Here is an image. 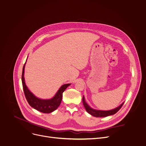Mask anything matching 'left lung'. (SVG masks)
Returning <instances> with one entry per match:
<instances>
[{
	"instance_id": "8db88e82",
	"label": "left lung",
	"mask_w": 146,
	"mask_h": 146,
	"mask_svg": "<svg viewBox=\"0 0 146 146\" xmlns=\"http://www.w3.org/2000/svg\"><path fill=\"white\" fill-rule=\"evenodd\" d=\"M82 103H83L84 106L86 111L89 114H90L91 115H92L94 117H106L108 116H110V115L115 114L117 112H118L120 110V109L122 107L123 105L124 104V103H123L122 104H121L117 108H116L114 110H110V111H99V110H94V109H92V108H90L85 102L84 96L82 98Z\"/></svg>"
}]
</instances>
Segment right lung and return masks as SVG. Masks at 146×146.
<instances>
[{"label": "right lung", "mask_w": 146, "mask_h": 146, "mask_svg": "<svg viewBox=\"0 0 146 146\" xmlns=\"http://www.w3.org/2000/svg\"><path fill=\"white\" fill-rule=\"evenodd\" d=\"M26 62L23 67L22 74V82L23 85V89L24 93L26 97V99L29 104V105L32 107L33 108L36 110L44 113H51L55 111L60 105L62 98V93L67 88L70 84H67L63 85L58 90L56 94L54 96L53 98L50 100H42L38 99L28 89L25 82L24 78V70Z\"/></svg>", "instance_id": "add662e5"}]
</instances>
